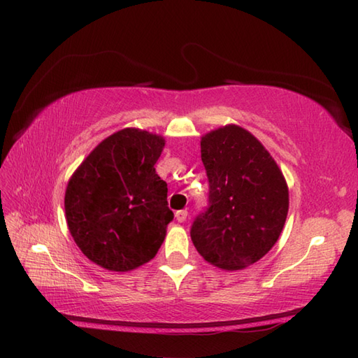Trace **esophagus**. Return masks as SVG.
Returning <instances> with one entry per match:
<instances>
[{
    "instance_id": "esophagus-1",
    "label": "esophagus",
    "mask_w": 358,
    "mask_h": 358,
    "mask_svg": "<svg viewBox=\"0 0 358 358\" xmlns=\"http://www.w3.org/2000/svg\"><path fill=\"white\" fill-rule=\"evenodd\" d=\"M175 218H177V222H178V223H183V222H186V218H187V210H186V209H183V210H177V212H175Z\"/></svg>"
}]
</instances>
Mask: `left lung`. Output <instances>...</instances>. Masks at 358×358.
<instances>
[{
    "mask_svg": "<svg viewBox=\"0 0 358 358\" xmlns=\"http://www.w3.org/2000/svg\"><path fill=\"white\" fill-rule=\"evenodd\" d=\"M209 206L191 238L208 263L226 271L254 264L275 245L287 217L286 180L263 144L237 124L201 136Z\"/></svg>",
    "mask_w": 358,
    "mask_h": 358,
    "instance_id": "1",
    "label": "left lung"
}]
</instances>
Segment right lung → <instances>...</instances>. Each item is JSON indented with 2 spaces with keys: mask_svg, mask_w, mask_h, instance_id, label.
I'll return each instance as SVG.
<instances>
[{
  "mask_svg": "<svg viewBox=\"0 0 358 358\" xmlns=\"http://www.w3.org/2000/svg\"><path fill=\"white\" fill-rule=\"evenodd\" d=\"M164 138L141 129L112 134L90 152L66 187V222L90 262L127 272L150 262L173 220L167 185L155 172Z\"/></svg>",
  "mask_w": 358,
  "mask_h": 358,
  "instance_id": "add662e5",
  "label": "right lung"
}]
</instances>
